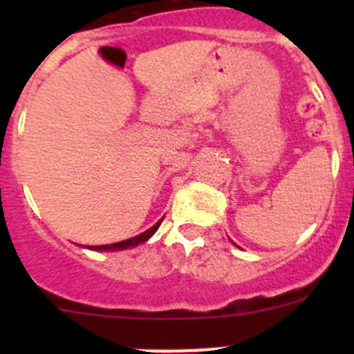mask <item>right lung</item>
Returning a JSON list of instances; mask_svg holds the SVG:
<instances>
[{"mask_svg":"<svg viewBox=\"0 0 354 354\" xmlns=\"http://www.w3.org/2000/svg\"><path fill=\"white\" fill-rule=\"evenodd\" d=\"M164 219V217H162ZM162 219L159 221V223H156L154 226L151 227V230H147L145 233L138 234V236L135 238H130V240H124V241H118V243H113V245H101V246H91L92 250H101V252H114V250H124V248H130V246H137L138 243H144V241H147L149 238L152 236V234L156 233L157 230H159L160 223H162Z\"/></svg>","mask_w":354,"mask_h":354,"instance_id":"add662e5","label":"right lung"}]
</instances>
